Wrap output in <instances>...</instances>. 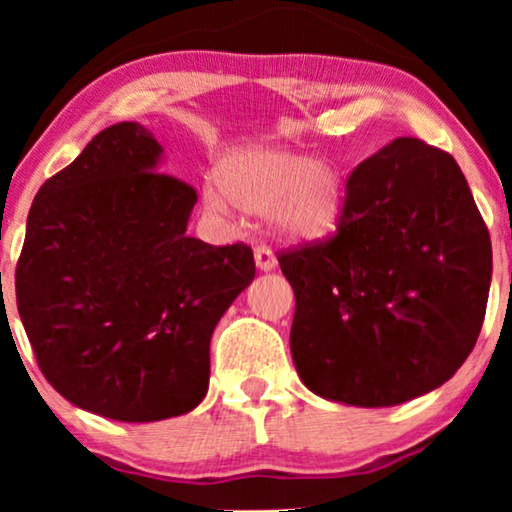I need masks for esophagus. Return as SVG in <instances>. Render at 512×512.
Here are the masks:
<instances>
[{"label": "esophagus", "mask_w": 512, "mask_h": 512, "mask_svg": "<svg viewBox=\"0 0 512 512\" xmlns=\"http://www.w3.org/2000/svg\"><path fill=\"white\" fill-rule=\"evenodd\" d=\"M254 258H256L258 270H263V272H268L277 265V258H275V254H272V249L268 247V244H258V247L254 249Z\"/></svg>", "instance_id": "34e87169"}]
</instances>
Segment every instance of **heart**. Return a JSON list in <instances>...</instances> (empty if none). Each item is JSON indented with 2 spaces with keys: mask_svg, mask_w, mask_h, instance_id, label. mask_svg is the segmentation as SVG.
I'll list each match as a JSON object with an SVG mask.
<instances>
[{
  "mask_svg": "<svg viewBox=\"0 0 512 512\" xmlns=\"http://www.w3.org/2000/svg\"><path fill=\"white\" fill-rule=\"evenodd\" d=\"M219 186L247 212H270L279 233L298 242H317L338 230L347 209V188L333 165L305 153L244 149L219 167ZM214 212H226L221 193L207 191Z\"/></svg>",
  "mask_w": 512,
  "mask_h": 512,
  "instance_id": "b5f03b06",
  "label": "heart"
}]
</instances>
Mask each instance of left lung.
Returning <instances> with one entry per match:
<instances>
[{
	"label": "left lung",
	"mask_w": 512,
	"mask_h": 512,
	"mask_svg": "<svg viewBox=\"0 0 512 512\" xmlns=\"http://www.w3.org/2000/svg\"><path fill=\"white\" fill-rule=\"evenodd\" d=\"M345 188L338 230L277 256L296 293L291 354L317 396L387 408L473 352L492 242L457 160L422 139H394Z\"/></svg>",
	"instance_id": "left-lung-1"
}]
</instances>
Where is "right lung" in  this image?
<instances>
[{
	"label": "right lung",
	"mask_w": 512,
	"mask_h": 512,
	"mask_svg": "<svg viewBox=\"0 0 512 512\" xmlns=\"http://www.w3.org/2000/svg\"><path fill=\"white\" fill-rule=\"evenodd\" d=\"M163 149L123 121L39 188L16 300L41 373L69 403L158 422L209 387V340L256 275L247 244L186 235L198 193L156 172Z\"/></svg>",
	"instance_id": "add662e5"
}]
</instances>
